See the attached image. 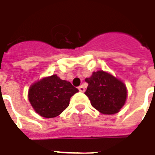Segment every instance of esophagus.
I'll use <instances>...</instances> for the list:
<instances>
[{"mask_svg": "<svg viewBox=\"0 0 155 155\" xmlns=\"http://www.w3.org/2000/svg\"><path fill=\"white\" fill-rule=\"evenodd\" d=\"M78 90L81 91V92H84L85 91V88L83 86H79L78 87Z\"/></svg>", "mask_w": 155, "mask_h": 155, "instance_id": "obj_1", "label": "esophagus"}]
</instances>
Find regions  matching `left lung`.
<instances>
[{"label":"left lung","instance_id":"8db88e82","mask_svg":"<svg viewBox=\"0 0 155 155\" xmlns=\"http://www.w3.org/2000/svg\"><path fill=\"white\" fill-rule=\"evenodd\" d=\"M88 83L86 95L95 109L104 114H114L125 104L126 86L118 79L104 71L92 73L86 78Z\"/></svg>","mask_w":155,"mask_h":155}]
</instances>
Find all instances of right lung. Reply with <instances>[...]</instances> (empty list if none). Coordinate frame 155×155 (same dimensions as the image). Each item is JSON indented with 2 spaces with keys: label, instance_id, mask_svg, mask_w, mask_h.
<instances>
[{
  "label": "right lung",
  "instance_id": "right-lung-1",
  "mask_svg": "<svg viewBox=\"0 0 155 155\" xmlns=\"http://www.w3.org/2000/svg\"><path fill=\"white\" fill-rule=\"evenodd\" d=\"M78 91V88L69 82L52 75L31 86L28 99L38 114L51 118L60 115L68 106L71 97Z\"/></svg>",
  "mask_w": 155,
  "mask_h": 155
}]
</instances>
